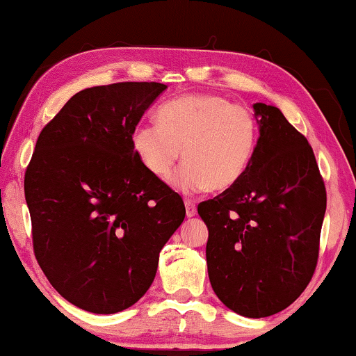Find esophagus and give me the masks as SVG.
Segmentation results:
<instances>
[{
	"label": "esophagus",
	"instance_id": "obj_1",
	"mask_svg": "<svg viewBox=\"0 0 356 356\" xmlns=\"http://www.w3.org/2000/svg\"><path fill=\"white\" fill-rule=\"evenodd\" d=\"M184 207H186V216L188 217H194L197 213V209H196V204H194L193 201H184Z\"/></svg>",
	"mask_w": 356,
	"mask_h": 356
}]
</instances>
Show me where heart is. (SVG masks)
Listing matches in <instances>:
<instances>
[{
    "instance_id": "heart-1",
    "label": "heart",
    "mask_w": 356,
    "mask_h": 356,
    "mask_svg": "<svg viewBox=\"0 0 356 356\" xmlns=\"http://www.w3.org/2000/svg\"><path fill=\"white\" fill-rule=\"evenodd\" d=\"M257 121L246 106L217 95H186L157 111V124L136 126L131 145L143 167L184 194L223 191L240 181L257 147Z\"/></svg>"
}]
</instances>
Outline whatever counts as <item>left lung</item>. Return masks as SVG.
<instances>
[{"mask_svg":"<svg viewBox=\"0 0 356 356\" xmlns=\"http://www.w3.org/2000/svg\"><path fill=\"white\" fill-rule=\"evenodd\" d=\"M252 110L259 138L250 168L197 213L218 300L245 318H267L293 303L314 274L325 188L305 136L277 106Z\"/></svg>","mask_w":356,"mask_h":356,"instance_id":"left-lung-1","label":"left lung"}]
</instances>
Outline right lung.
Listing matches in <instances>:
<instances>
[{
  "instance_id": "right-lung-1",
  "label": "right lung",
  "mask_w": 356,
  "mask_h": 356,
  "mask_svg": "<svg viewBox=\"0 0 356 356\" xmlns=\"http://www.w3.org/2000/svg\"><path fill=\"white\" fill-rule=\"evenodd\" d=\"M167 89L118 82L72 95L42 129L24 191L33 251L63 298L95 314L143 298L186 216L183 199L136 157L131 136Z\"/></svg>"
}]
</instances>
